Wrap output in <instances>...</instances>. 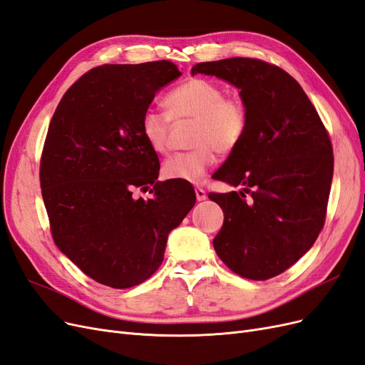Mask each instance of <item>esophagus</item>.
Masks as SVG:
<instances>
[{"instance_id": "34e87169", "label": "esophagus", "mask_w": 365, "mask_h": 365, "mask_svg": "<svg viewBox=\"0 0 365 365\" xmlns=\"http://www.w3.org/2000/svg\"><path fill=\"white\" fill-rule=\"evenodd\" d=\"M195 193H196V200H197V201H204L205 197H207L205 190L202 189V187H196V189H195Z\"/></svg>"}]
</instances>
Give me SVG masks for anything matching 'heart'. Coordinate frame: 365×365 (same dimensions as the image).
<instances>
[{
  "label": "heart",
  "mask_w": 365,
  "mask_h": 365,
  "mask_svg": "<svg viewBox=\"0 0 365 365\" xmlns=\"http://www.w3.org/2000/svg\"><path fill=\"white\" fill-rule=\"evenodd\" d=\"M163 114L146 111L141 117V135L149 148L164 155L170 150V120H192V150L178 153L163 165L164 178L200 182L220 155L233 153L244 141L250 126V109L239 96H225L224 88L201 77L185 81L165 94Z\"/></svg>",
  "instance_id": "1"
}]
</instances>
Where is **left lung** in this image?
I'll return each instance as SVG.
<instances>
[{
    "instance_id": "8db88e82",
    "label": "left lung",
    "mask_w": 365,
    "mask_h": 365,
    "mask_svg": "<svg viewBox=\"0 0 365 365\" xmlns=\"http://www.w3.org/2000/svg\"><path fill=\"white\" fill-rule=\"evenodd\" d=\"M196 73L237 86L250 109L244 141L213 173L240 189L208 193L224 212L213 247L240 277L272 279L302 259L324 227L334 176L329 132L300 83L277 65L230 58L197 63Z\"/></svg>"
}]
</instances>
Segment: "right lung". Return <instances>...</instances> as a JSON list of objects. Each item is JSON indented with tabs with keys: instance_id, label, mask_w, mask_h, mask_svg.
<instances>
[{
	"instance_id": "add662e5",
	"label": "right lung",
	"mask_w": 365,
	"mask_h": 365,
	"mask_svg": "<svg viewBox=\"0 0 365 365\" xmlns=\"http://www.w3.org/2000/svg\"><path fill=\"white\" fill-rule=\"evenodd\" d=\"M180 74L170 61L101 65L68 88L50 121L39 181L53 240L109 288L152 277L196 202L189 182L157 181L160 160L140 129L155 93ZM137 188L154 197L135 198Z\"/></svg>"
}]
</instances>
